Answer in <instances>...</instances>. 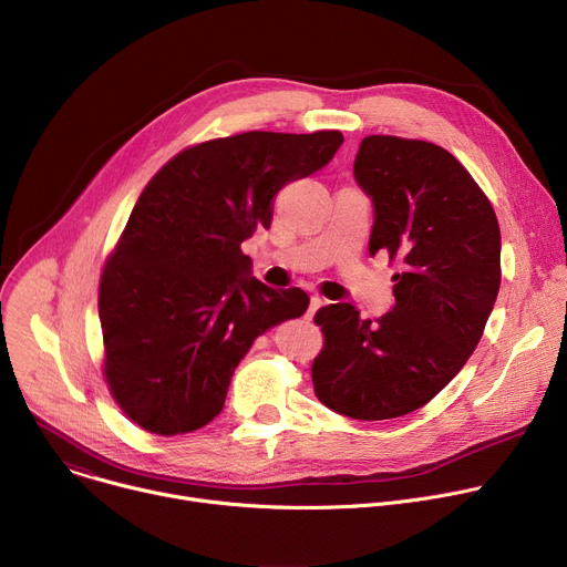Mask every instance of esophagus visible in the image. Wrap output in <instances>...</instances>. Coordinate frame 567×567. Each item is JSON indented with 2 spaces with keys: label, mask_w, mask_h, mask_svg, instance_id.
<instances>
[{
  "label": "esophagus",
  "mask_w": 567,
  "mask_h": 567,
  "mask_svg": "<svg viewBox=\"0 0 567 567\" xmlns=\"http://www.w3.org/2000/svg\"><path fill=\"white\" fill-rule=\"evenodd\" d=\"M322 305H326V300H322L320 296H311L309 298V309H307V318H313V313L322 307Z\"/></svg>",
  "instance_id": "esophagus-1"
}]
</instances>
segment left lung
Listing matches in <instances>:
<instances>
[{"label":"left lung","instance_id":"left-lung-1","mask_svg":"<svg viewBox=\"0 0 567 567\" xmlns=\"http://www.w3.org/2000/svg\"><path fill=\"white\" fill-rule=\"evenodd\" d=\"M354 179L374 206L370 256L401 262L394 305L377 320L350 302L318 309L326 346L311 379L328 409L377 422L422 409L473 354L501 289V228L466 168L435 143L365 136Z\"/></svg>","mask_w":567,"mask_h":567}]
</instances>
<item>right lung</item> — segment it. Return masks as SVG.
Masks as SVG:
<instances>
[{
  "label": "right lung",
  "instance_id": "add662e5",
  "mask_svg": "<svg viewBox=\"0 0 567 567\" xmlns=\"http://www.w3.org/2000/svg\"><path fill=\"white\" fill-rule=\"evenodd\" d=\"M341 143L337 130L213 138L145 186L99 289L105 379L143 431L182 435L213 422L254 341L307 311L302 289L254 278L239 245L269 228L274 197L328 166Z\"/></svg>",
  "mask_w": 567,
  "mask_h": 567
}]
</instances>
